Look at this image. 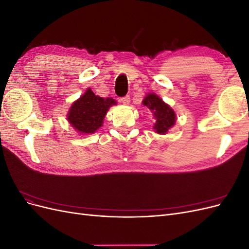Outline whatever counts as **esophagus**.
I'll list each match as a JSON object with an SVG mask.
<instances>
[{
    "instance_id": "1",
    "label": "esophagus",
    "mask_w": 249,
    "mask_h": 249,
    "mask_svg": "<svg viewBox=\"0 0 249 249\" xmlns=\"http://www.w3.org/2000/svg\"><path fill=\"white\" fill-rule=\"evenodd\" d=\"M119 102L124 105H129L130 104V96H124L119 100Z\"/></svg>"
}]
</instances>
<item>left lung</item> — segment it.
I'll return each instance as SVG.
<instances>
[{
  "label": "left lung",
  "instance_id": "obj_1",
  "mask_svg": "<svg viewBox=\"0 0 249 249\" xmlns=\"http://www.w3.org/2000/svg\"><path fill=\"white\" fill-rule=\"evenodd\" d=\"M142 104L153 112L156 119L154 130L158 134H166L170 127L175 125L177 120L176 113L169 107V105L162 101L161 97L155 93H148Z\"/></svg>",
  "mask_w": 249,
  "mask_h": 249
}]
</instances>
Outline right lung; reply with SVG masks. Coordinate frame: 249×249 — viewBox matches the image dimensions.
Wrapping results in <instances>:
<instances>
[{
	"label": "right lung",
	"mask_w": 249,
	"mask_h": 249,
	"mask_svg": "<svg viewBox=\"0 0 249 249\" xmlns=\"http://www.w3.org/2000/svg\"><path fill=\"white\" fill-rule=\"evenodd\" d=\"M116 102L95 95L90 88L79 100L73 102L67 114V120L80 134H92L103 125L109 108Z\"/></svg>",
	"instance_id": "1"
}]
</instances>
